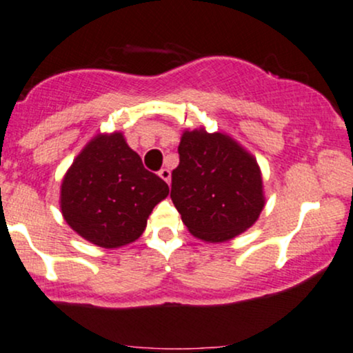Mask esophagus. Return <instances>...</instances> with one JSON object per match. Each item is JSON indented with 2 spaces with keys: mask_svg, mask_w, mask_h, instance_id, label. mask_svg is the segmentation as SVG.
Instances as JSON below:
<instances>
[{
  "mask_svg": "<svg viewBox=\"0 0 353 353\" xmlns=\"http://www.w3.org/2000/svg\"><path fill=\"white\" fill-rule=\"evenodd\" d=\"M159 177L169 184V182H171V171H169L168 168H163V169H161V171H159Z\"/></svg>",
  "mask_w": 353,
  "mask_h": 353,
  "instance_id": "1",
  "label": "esophagus"
}]
</instances>
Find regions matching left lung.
<instances>
[{"label":"left lung","instance_id":"8db88e82","mask_svg":"<svg viewBox=\"0 0 353 353\" xmlns=\"http://www.w3.org/2000/svg\"><path fill=\"white\" fill-rule=\"evenodd\" d=\"M171 199L188 230L210 243L235 239L265 207L256 159L235 139L205 130L184 131Z\"/></svg>","mask_w":353,"mask_h":353}]
</instances>
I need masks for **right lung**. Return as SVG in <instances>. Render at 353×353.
Returning <instances> with one entry per match:
<instances>
[{"label":"right lung","instance_id":"obj_1","mask_svg":"<svg viewBox=\"0 0 353 353\" xmlns=\"http://www.w3.org/2000/svg\"><path fill=\"white\" fill-rule=\"evenodd\" d=\"M169 188L144 169L121 133L97 134L74 159L61 185V210L80 236L101 248L138 240Z\"/></svg>","mask_w":353,"mask_h":353}]
</instances>
